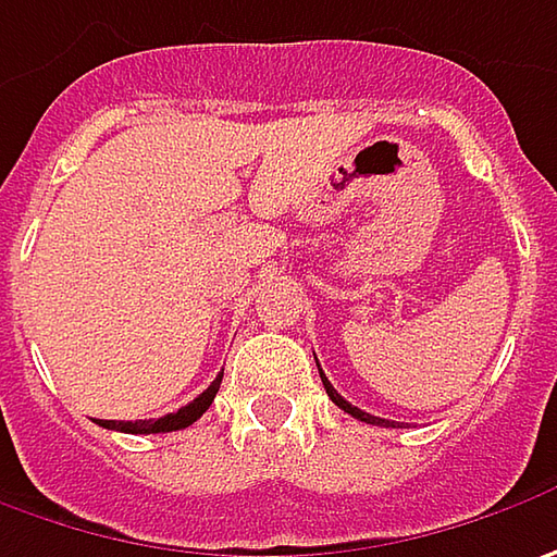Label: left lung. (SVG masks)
Masks as SVG:
<instances>
[{
    "instance_id": "8db88e82",
    "label": "left lung",
    "mask_w": 557,
    "mask_h": 557,
    "mask_svg": "<svg viewBox=\"0 0 557 557\" xmlns=\"http://www.w3.org/2000/svg\"><path fill=\"white\" fill-rule=\"evenodd\" d=\"M318 371H321V368H318ZM321 380H324L326 396L336 401V405H339V408H343L346 414H351V418H358V421H364V423H389V421H383V418H374V414H368V411H361L358 405H351V401L343 399V396H339V393L333 389V383H330V380L324 376V371H321Z\"/></svg>"
}]
</instances>
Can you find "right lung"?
<instances>
[{"instance_id": "add662e5", "label": "right lung", "mask_w": 557, "mask_h": 557, "mask_svg": "<svg viewBox=\"0 0 557 557\" xmlns=\"http://www.w3.org/2000/svg\"><path fill=\"white\" fill-rule=\"evenodd\" d=\"M221 376L224 374L214 376V383L208 386L202 396H196V399L189 401V405H183L181 411H174V414H164L158 421H99V426L121 430V433H171V430H183V426H189V423L199 421L206 414L208 405L214 401L218 389H221Z\"/></svg>"}]
</instances>
